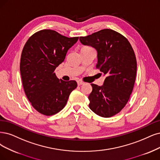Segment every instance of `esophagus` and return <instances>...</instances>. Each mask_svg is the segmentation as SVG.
Here are the masks:
<instances>
[{"label": "esophagus", "instance_id": "1", "mask_svg": "<svg viewBox=\"0 0 160 160\" xmlns=\"http://www.w3.org/2000/svg\"><path fill=\"white\" fill-rule=\"evenodd\" d=\"M77 83H78V86H80V85H82V84H84L83 82H82V81H80V80H78V82H77Z\"/></svg>", "mask_w": 160, "mask_h": 160}]
</instances>
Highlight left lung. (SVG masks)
Instances as JSON below:
<instances>
[{
  "label": "left lung",
  "mask_w": 160,
  "mask_h": 160,
  "mask_svg": "<svg viewBox=\"0 0 160 160\" xmlns=\"http://www.w3.org/2000/svg\"><path fill=\"white\" fill-rule=\"evenodd\" d=\"M79 39L96 49V67L106 76L102 86L91 84L89 108L100 117L114 116L126 105L134 88L137 64L132 47L126 38L110 29Z\"/></svg>",
  "instance_id": "obj_1"
}]
</instances>
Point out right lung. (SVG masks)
<instances>
[{"label":"right lung","mask_w":160,"mask_h":160,"mask_svg":"<svg viewBox=\"0 0 160 160\" xmlns=\"http://www.w3.org/2000/svg\"><path fill=\"white\" fill-rule=\"evenodd\" d=\"M78 39L43 29L32 35L23 47L20 66L22 84L29 102L39 113L47 116L57 113L77 87L74 80L58 79L54 71Z\"/></svg>","instance_id":"1"}]
</instances>
